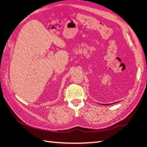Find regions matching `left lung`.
I'll return each instance as SVG.
<instances>
[{"mask_svg":"<svg viewBox=\"0 0 147 147\" xmlns=\"http://www.w3.org/2000/svg\"><path fill=\"white\" fill-rule=\"evenodd\" d=\"M115 104V103H114ZM102 105H109V104H102Z\"/></svg>","mask_w":147,"mask_h":147,"instance_id":"8db88e82","label":"left lung"}]
</instances>
